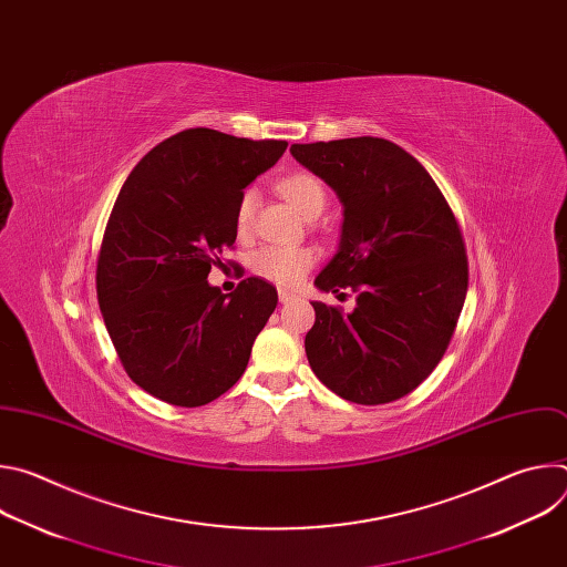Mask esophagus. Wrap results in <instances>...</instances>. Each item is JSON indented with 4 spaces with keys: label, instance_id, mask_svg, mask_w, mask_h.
Returning <instances> with one entry per match:
<instances>
[{
    "label": "esophagus",
    "instance_id": "obj_1",
    "mask_svg": "<svg viewBox=\"0 0 567 567\" xmlns=\"http://www.w3.org/2000/svg\"><path fill=\"white\" fill-rule=\"evenodd\" d=\"M278 298H280V302H282V305H287V302H291V300L296 298V293H291V291H285V289H280V291H278Z\"/></svg>",
    "mask_w": 567,
    "mask_h": 567
}]
</instances>
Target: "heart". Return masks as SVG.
<instances>
[{
    "label": "heart",
    "instance_id": "heart-1",
    "mask_svg": "<svg viewBox=\"0 0 567 567\" xmlns=\"http://www.w3.org/2000/svg\"><path fill=\"white\" fill-rule=\"evenodd\" d=\"M280 195L305 217H318L326 208L328 193L322 182L309 173H296L285 177L278 184ZM256 217V190H245L235 208V230L239 237H245L254 228ZM316 256L307 247H262L251 258V269L260 278L280 285L293 287L305 274L311 269Z\"/></svg>",
    "mask_w": 567,
    "mask_h": 567
}]
</instances>
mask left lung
Masks as SVG:
<instances>
[{"mask_svg": "<svg viewBox=\"0 0 567 567\" xmlns=\"http://www.w3.org/2000/svg\"><path fill=\"white\" fill-rule=\"evenodd\" d=\"M291 154L343 204L337 256L320 291L357 293V307L311 302L305 352L339 396L377 406L413 392L440 363L466 298L460 224L415 156L377 136L293 143Z\"/></svg>", "mask_w": 567, "mask_h": 567, "instance_id": "8db88e82", "label": "left lung"}]
</instances>
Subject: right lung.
I'll return each mask as SVG.
<instances>
[{
	"label": "right lung",
	"instance_id": "obj_1",
	"mask_svg": "<svg viewBox=\"0 0 567 567\" xmlns=\"http://www.w3.org/2000/svg\"><path fill=\"white\" fill-rule=\"evenodd\" d=\"M285 150L287 141L193 127L152 147L125 179L105 226L96 293L125 372L152 396L195 409L245 374L278 291L247 278L221 293L206 278L237 237L241 193Z\"/></svg>",
	"mask_w": 567,
	"mask_h": 567
}]
</instances>
